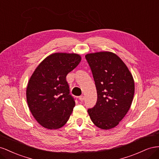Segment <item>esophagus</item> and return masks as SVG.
Returning a JSON list of instances; mask_svg holds the SVG:
<instances>
[{
  "label": "esophagus",
  "mask_w": 159,
  "mask_h": 159,
  "mask_svg": "<svg viewBox=\"0 0 159 159\" xmlns=\"http://www.w3.org/2000/svg\"><path fill=\"white\" fill-rule=\"evenodd\" d=\"M79 99H80V101H81V102H83L84 100V97L83 96V95H82V96H80V97H79Z\"/></svg>",
  "instance_id": "1"
}]
</instances>
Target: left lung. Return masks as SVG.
I'll list each match as a JSON object with an SVG mask.
<instances>
[{
  "label": "left lung",
  "instance_id": "1",
  "mask_svg": "<svg viewBox=\"0 0 159 159\" xmlns=\"http://www.w3.org/2000/svg\"><path fill=\"white\" fill-rule=\"evenodd\" d=\"M91 69L97 92V101L88 110L97 127L108 130L119 124L128 112L134 93L132 74L121 58L108 51L85 55Z\"/></svg>",
  "mask_w": 159,
  "mask_h": 159
}]
</instances>
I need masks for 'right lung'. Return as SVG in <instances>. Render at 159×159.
I'll list each match as a JSON object with an SVG mask.
<instances>
[{
    "label": "right lung",
    "mask_w": 159,
    "mask_h": 159,
    "mask_svg": "<svg viewBox=\"0 0 159 159\" xmlns=\"http://www.w3.org/2000/svg\"><path fill=\"white\" fill-rule=\"evenodd\" d=\"M80 54L55 52L40 63L26 87V101L35 120L43 127L57 129L69 119L75 106L66 75L79 64Z\"/></svg>",
    "instance_id": "obj_1"
}]
</instances>
